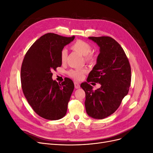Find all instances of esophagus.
Returning a JSON list of instances; mask_svg holds the SVG:
<instances>
[{
	"instance_id": "34e87169",
	"label": "esophagus",
	"mask_w": 153,
	"mask_h": 153,
	"mask_svg": "<svg viewBox=\"0 0 153 153\" xmlns=\"http://www.w3.org/2000/svg\"><path fill=\"white\" fill-rule=\"evenodd\" d=\"M74 84H75V87L76 89H78L80 87V84L77 81L74 82Z\"/></svg>"
}]
</instances>
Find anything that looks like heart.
<instances>
[{"label":"heart","mask_w":153,"mask_h":153,"mask_svg":"<svg viewBox=\"0 0 153 153\" xmlns=\"http://www.w3.org/2000/svg\"><path fill=\"white\" fill-rule=\"evenodd\" d=\"M72 49H73L76 52L80 53L81 55L85 56V60L89 62H92L94 61L95 57L94 55L91 53L92 47L91 45L86 42L85 41L81 39L76 40L71 46ZM68 55V52L66 49L64 48L61 52V61L62 62L66 61ZM86 72V69H71L68 71V75L71 77L75 78V79L79 80L83 77L84 74Z\"/></svg>","instance_id":"1"}]
</instances>
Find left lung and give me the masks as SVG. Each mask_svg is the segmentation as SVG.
Segmentation results:
<instances>
[{
    "mask_svg": "<svg viewBox=\"0 0 153 153\" xmlns=\"http://www.w3.org/2000/svg\"><path fill=\"white\" fill-rule=\"evenodd\" d=\"M100 48L97 63L80 85L85 92L87 114L102 119L114 113L126 96L131 84V67L124 50L109 36L89 37ZM99 82L101 87L93 91L89 82Z\"/></svg>",
    "mask_w": 153,
    "mask_h": 153,
    "instance_id": "8db88e82",
    "label": "left lung"
}]
</instances>
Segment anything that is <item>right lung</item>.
<instances>
[{"label": "right lung", "mask_w": 153, "mask_h": 153, "mask_svg": "<svg viewBox=\"0 0 153 153\" xmlns=\"http://www.w3.org/2000/svg\"><path fill=\"white\" fill-rule=\"evenodd\" d=\"M75 36L64 37L47 33L36 40L27 51L21 68L24 94L34 112L48 120L65 116L74 89L68 78L62 83L52 80V70L61 67V52Z\"/></svg>", "instance_id": "1"}]
</instances>
